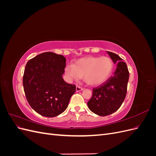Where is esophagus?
Returning <instances> with one entry per match:
<instances>
[{
    "mask_svg": "<svg viewBox=\"0 0 156 156\" xmlns=\"http://www.w3.org/2000/svg\"><path fill=\"white\" fill-rule=\"evenodd\" d=\"M83 90V88L82 87H79V86H77L76 87V92L81 91V90Z\"/></svg>",
    "mask_w": 156,
    "mask_h": 156,
    "instance_id": "esophagus-1",
    "label": "esophagus"
}]
</instances>
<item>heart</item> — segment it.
Listing matches in <instances>:
<instances>
[{
	"label": "heart",
	"instance_id": "1",
	"mask_svg": "<svg viewBox=\"0 0 156 156\" xmlns=\"http://www.w3.org/2000/svg\"><path fill=\"white\" fill-rule=\"evenodd\" d=\"M114 61L109 56H89L68 64L65 73L69 80L83 78L89 85L97 86L105 82L114 69Z\"/></svg>",
	"mask_w": 156,
	"mask_h": 156
}]
</instances>
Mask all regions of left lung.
<instances>
[{
	"label": "left lung",
	"mask_w": 156,
	"mask_h": 156,
	"mask_svg": "<svg viewBox=\"0 0 156 156\" xmlns=\"http://www.w3.org/2000/svg\"><path fill=\"white\" fill-rule=\"evenodd\" d=\"M107 53L114 63H117L115 73L105 82L93 88L92 96L87 103L89 109L101 116L109 115L120 107L126 96L129 76L122 58L112 52Z\"/></svg>",
	"instance_id": "8db88e82"
}]
</instances>
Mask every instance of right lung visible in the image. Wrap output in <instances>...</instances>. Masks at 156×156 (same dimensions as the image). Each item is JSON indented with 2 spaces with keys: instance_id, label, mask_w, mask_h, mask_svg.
Returning <instances> with one entry per match:
<instances>
[{
  "instance_id": "add662e5",
  "label": "right lung",
  "mask_w": 156,
  "mask_h": 156,
  "mask_svg": "<svg viewBox=\"0 0 156 156\" xmlns=\"http://www.w3.org/2000/svg\"><path fill=\"white\" fill-rule=\"evenodd\" d=\"M65 67L64 56L52 52L37 55L26 64L23 77L25 96L41 116L55 117L62 113L76 90L75 84L64 81Z\"/></svg>"
}]
</instances>
